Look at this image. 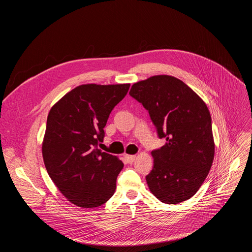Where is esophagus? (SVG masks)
I'll use <instances>...</instances> for the list:
<instances>
[{"mask_svg": "<svg viewBox=\"0 0 252 252\" xmlns=\"http://www.w3.org/2000/svg\"><path fill=\"white\" fill-rule=\"evenodd\" d=\"M125 158H126V160L128 163H132V162L135 160V156L126 155V156H125Z\"/></svg>", "mask_w": 252, "mask_h": 252, "instance_id": "esophagus-1", "label": "esophagus"}]
</instances>
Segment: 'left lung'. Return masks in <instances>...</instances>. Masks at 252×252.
I'll return each mask as SVG.
<instances>
[{"label": "left lung", "mask_w": 252, "mask_h": 252, "mask_svg": "<svg viewBox=\"0 0 252 252\" xmlns=\"http://www.w3.org/2000/svg\"><path fill=\"white\" fill-rule=\"evenodd\" d=\"M129 94L149 111L158 136L166 142L152 152L147 175L151 192L175 204L199 189L214 158L211 117L206 103L183 81L158 75L132 85Z\"/></svg>", "instance_id": "obj_1"}]
</instances>
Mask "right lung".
<instances>
[{"label":"right lung","mask_w":252,"mask_h":252,"mask_svg":"<svg viewBox=\"0 0 252 252\" xmlns=\"http://www.w3.org/2000/svg\"><path fill=\"white\" fill-rule=\"evenodd\" d=\"M129 86L81 85L50 110L42 143L45 166L61 193L79 207L100 206L116 191L124 163L96 147L111 112Z\"/></svg>","instance_id":"1"}]
</instances>
